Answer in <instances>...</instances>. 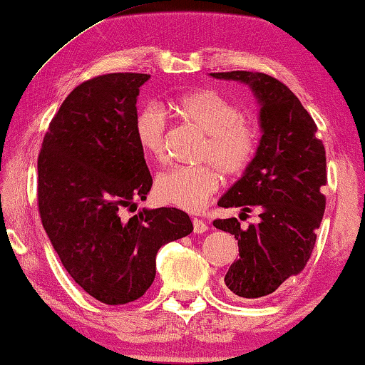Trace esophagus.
<instances>
[{
	"label": "esophagus",
	"mask_w": 365,
	"mask_h": 365,
	"mask_svg": "<svg viewBox=\"0 0 365 365\" xmlns=\"http://www.w3.org/2000/svg\"><path fill=\"white\" fill-rule=\"evenodd\" d=\"M192 226H194V232L196 234H202V232H206L207 231V224L202 221V219H197V217H194L192 219Z\"/></svg>",
	"instance_id": "1"
}]
</instances>
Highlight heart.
Here are the masks:
<instances>
[{"instance_id": "b5f03b06", "label": "heart", "mask_w": 365, "mask_h": 365, "mask_svg": "<svg viewBox=\"0 0 365 365\" xmlns=\"http://www.w3.org/2000/svg\"><path fill=\"white\" fill-rule=\"evenodd\" d=\"M168 108L207 134L201 158L207 159L199 166H173L156 178L154 191L163 202L186 211H199L209 197L221 187V173L237 176L246 171L257 149V131L251 121L242 118L241 109L212 89H194L179 94ZM163 109L148 104L134 119V136L146 158H164Z\"/></svg>"}]
</instances>
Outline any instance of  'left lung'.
I'll list each match as a JSON object with an SVG mask.
<instances>
[{
  "label": "left lung",
  "instance_id": "8db88e82",
  "mask_svg": "<svg viewBox=\"0 0 365 365\" xmlns=\"http://www.w3.org/2000/svg\"><path fill=\"white\" fill-rule=\"evenodd\" d=\"M211 76L247 84L261 106L256 156L217 202L242 207L241 214L256 209L259 222L247 229L236 217L212 224L234 234L239 246V259L224 277L229 291L244 299L264 297L297 276L311 257L326 209V149L311 114L279 79L251 71Z\"/></svg>",
  "mask_w": 365,
  "mask_h": 365
}]
</instances>
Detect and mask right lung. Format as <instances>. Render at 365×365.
<instances>
[{
	"instance_id": "right-lung-1",
	"label": "right lung",
	"mask_w": 365,
	"mask_h": 365,
	"mask_svg": "<svg viewBox=\"0 0 365 365\" xmlns=\"http://www.w3.org/2000/svg\"><path fill=\"white\" fill-rule=\"evenodd\" d=\"M149 74L111 73L73 89L49 123L38 156V207L64 269L109 306L144 296L164 244L192 232L176 207H136L153 186L134 136L139 88Z\"/></svg>"
}]
</instances>
